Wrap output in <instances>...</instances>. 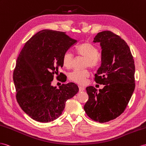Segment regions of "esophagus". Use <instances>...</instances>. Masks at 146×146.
Here are the masks:
<instances>
[{
    "instance_id": "1",
    "label": "esophagus",
    "mask_w": 146,
    "mask_h": 146,
    "mask_svg": "<svg viewBox=\"0 0 146 146\" xmlns=\"http://www.w3.org/2000/svg\"><path fill=\"white\" fill-rule=\"evenodd\" d=\"M78 88H79V90H80V91H84V90H85V88H84V87L82 86H78Z\"/></svg>"
}]
</instances>
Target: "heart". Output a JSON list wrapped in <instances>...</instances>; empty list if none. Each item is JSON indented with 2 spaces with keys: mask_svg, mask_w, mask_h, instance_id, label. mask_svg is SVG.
I'll return each mask as SVG.
<instances>
[{
  "mask_svg": "<svg viewBox=\"0 0 146 146\" xmlns=\"http://www.w3.org/2000/svg\"><path fill=\"white\" fill-rule=\"evenodd\" d=\"M76 53L86 58L85 66H89L92 68H96L99 65L100 58L98 55L99 49L94 45L90 42H83L75 48ZM73 55L69 51H66L63 54L62 62L63 66L70 68L72 65ZM89 76L88 70H74L70 74V79L76 83L83 84Z\"/></svg>",
  "mask_w": 146,
  "mask_h": 146,
  "instance_id": "b5f03b06",
  "label": "heart"
}]
</instances>
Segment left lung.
Returning <instances> with one entry per match:
<instances>
[{"label":"left lung","mask_w":146,"mask_h":146,"mask_svg":"<svg viewBox=\"0 0 146 146\" xmlns=\"http://www.w3.org/2000/svg\"><path fill=\"white\" fill-rule=\"evenodd\" d=\"M93 42L100 43L102 48L101 66L94 80L104 87L99 91L86 88L89 99L84 109L92 120L105 123L125 111L135 88V65L128 44L111 31L99 33Z\"/></svg>","instance_id":"obj_1"}]
</instances>
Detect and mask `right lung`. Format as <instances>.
Returning a JSON list of instances; mask_svg holds the SVG:
<instances>
[{
  "label": "right lung",
  "mask_w": 146,
  "mask_h": 146,
  "mask_svg": "<svg viewBox=\"0 0 146 146\" xmlns=\"http://www.w3.org/2000/svg\"><path fill=\"white\" fill-rule=\"evenodd\" d=\"M76 42L65 33L44 29L26 42L18 55L13 74L16 98L35 120L48 123L58 118L66 100L79 91L73 83L58 89L51 85L54 74L63 66V54Z\"/></svg>",
  "instance_id": "add662e5"
}]
</instances>
